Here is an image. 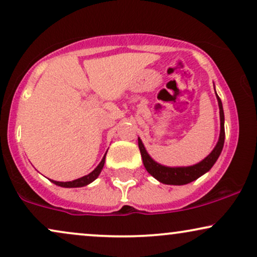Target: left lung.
I'll return each instance as SVG.
<instances>
[{
  "label": "left lung",
  "mask_w": 257,
  "mask_h": 257,
  "mask_svg": "<svg viewBox=\"0 0 257 257\" xmlns=\"http://www.w3.org/2000/svg\"><path fill=\"white\" fill-rule=\"evenodd\" d=\"M217 95V93H216ZM218 104H219V114H220V135L219 139H218V143L214 147L212 153L208 155L207 157L204 158L201 162L194 164L191 167H166L162 164L155 162V161L149 156V154L145 150L143 143H142L141 138H138V147L141 150L142 158H143V163L145 169L148 170V173L151 176H154L155 179L158 180L160 182L164 183V185H175V186H181L187 185V183L194 181V180L204 175L205 173H207L208 170L213 167V164L216 163V161L219 157V155L223 150L224 147V139H225V130H224V110H223V104L219 96L217 95Z\"/></svg>",
  "instance_id": "obj_1"
}]
</instances>
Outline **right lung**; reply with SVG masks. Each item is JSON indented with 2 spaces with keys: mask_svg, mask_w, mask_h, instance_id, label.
<instances>
[{
  "mask_svg": "<svg viewBox=\"0 0 257 257\" xmlns=\"http://www.w3.org/2000/svg\"><path fill=\"white\" fill-rule=\"evenodd\" d=\"M106 154H104V156H103L102 160H101L99 166L95 168V169L90 174H88V175H85L83 177H80V179H77V180H74V181H69V182H59V181H53V180H51V181L55 183V185L61 186V187H65V188H75V187H83V186L89 185L90 182H93L94 180L100 175L101 170H102L103 164H104V158H106Z\"/></svg>",
  "mask_w": 257,
  "mask_h": 257,
  "instance_id": "obj_1",
  "label": "right lung"
}]
</instances>
